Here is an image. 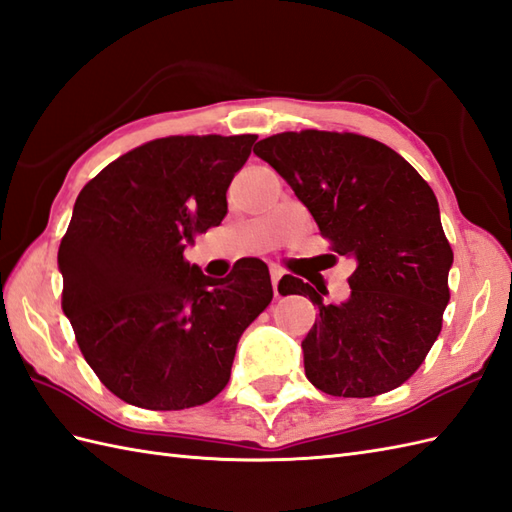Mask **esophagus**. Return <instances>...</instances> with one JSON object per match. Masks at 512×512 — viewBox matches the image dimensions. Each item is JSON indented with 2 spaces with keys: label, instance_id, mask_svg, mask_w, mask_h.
Listing matches in <instances>:
<instances>
[{
  "label": "esophagus",
  "instance_id": "34e87169",
  "mask_svg": "<svg viewBox=\"0 0 512 512\" xmlns=\"http://www.w3.org/2000/svg\"><path fill=\"white\" fill-rule=\"evenodd\" d=\"M280 278H282V269H271V285H274V295H276V298L280 295V291H278Z\"/></svg>",
  "mask_w": 512,
  "mask_h": 512
}]
</instances>
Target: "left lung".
<instances>
[{
  "label": "left lung",
  "instance_id": "obj_1",
  "mask_svg": "<svg viewBox=\"0 0 512 512\" xmlns=\"http://www.w3.org/2000/svg\"><path fill=\"white\" fill-rule=\"evenodd\" d=\"M254 153L287 181L339 256H352L350 298L324 304L285 276L282 295H309L304 372L317 390L368 399L399 388L425 361L449 302L453 252L434 190L403 157L359 133L285 131Z\"/></svg>",
  "mask_w": 512,
  "mask_h": 512
}]
</instances>
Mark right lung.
<instances>
[{
	"label": "right lung",
	"instance_id": "1",
	"mask_svg": "<svg viewBox=\"0 0 512 512\" xmlns=\"http://www.w3.org/2000/svg\"><path fill=\"white\" fill-rule=\"evenodd\" d=\"M258 135H170L87 181L59 247L63 313L105 388L144 410H186L230 381L236 344L274 298L252 258L203 276L186 243L227 214Z\"/></svg>",
	"mask_w": 512,
	"mask_h": 512
}]
</instances>
